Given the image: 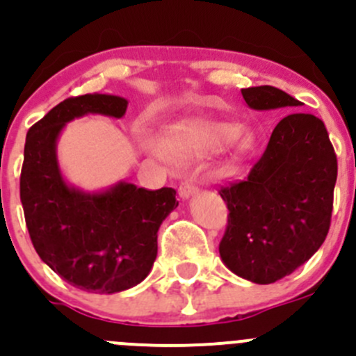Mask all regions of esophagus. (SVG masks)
<instances>
[{
  "instance_id": "esophagus-1",
  "label": "esophagus",
  "mask_w": 356,
  "mask_h": 356,
  "mask_svg": "<svg viewBox=\"0 0 356 356\" xmlns=\"http://www.w3.org/2000/svg\"><path fill=\"white\" fill-rule=\"evenodd\" d=\"M197 190H199V186H197V183L192 181V179H183V181L179 183V195H181L183 199L193 195Z\"/></svg>"
}]
</instances>
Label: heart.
Listing matches in <instances>:
<instances>
[{
	"instance_id": "1",
	"label": "heart",
	"mask_w": 356,
	"mask_h": 356,
	"mask_svg": "<svg viewBox=\"0 0 356 356\" xmlns=\"http://www.w3.org/2000/svg\"><path fill=\"white\" fill-rule=\"evenodd\" d=\"M237 134L238 128L230 122L188 119L173 126L164 143L150 142L147 147L157 156H168L178 163H190L220 152L232 142L238 152H245L251 147V140L241 135L237 137Z\"/></svg>"
}]
</instances>
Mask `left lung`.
I'll list each match as a JSON object with an SVG mask.
<instances>
[{"label":"left lung","instance_id":"8db88e82","mask_svg":"<svg viewBox=\"0 0 356 356\" xmlns=\"http://www.w3.org/2000/svg\"><path fill=\"white\" fill-rule=\"evenodd\" d=\"M254 111L299 107L273 86L242 90ZM337 157L325 124L313 114L286 115L248 178L220 188L228 225L220 242L225 265L245 280L272 284L308 261L327 237Z\"/></svg>","mask_w":356,"mask_h":356}]
</instances>
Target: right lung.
<instances>
[{
	"instance_id": "add662e5",
	"label": "right lung",
	"mask_w": 356,
	"mask_h": 356,
	"mask_svg": "<svg viewBox=\"0 0 356 356\" xmlns=\"http://www.w3.org/2000/svg\"><path fill=\"white\" fill-rule=\"evenodd\" d=\"M128 100L115 95L67 98L31 126L24 147L20 200L40 258L65 282L95 294L135 287L157 256V230L178 206L177 190L121 181L105 192L69 186L57 163L63 126L84 114L122 118Z\"/></svg>"
}]
</instances>
